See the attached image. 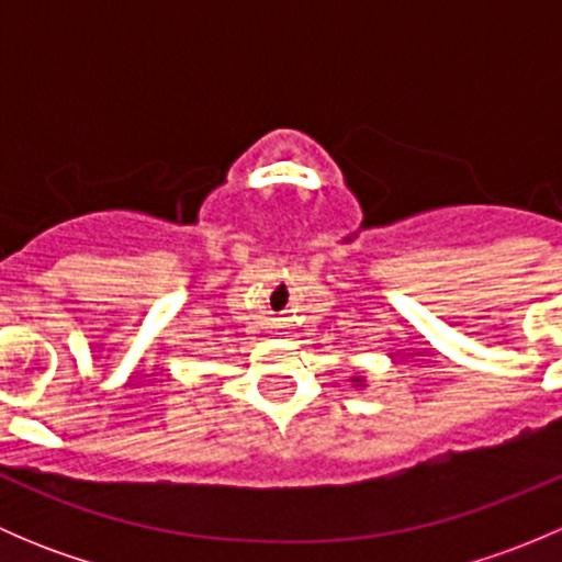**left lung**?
<instances>
[{
    "mask_svg": "<svg viewBox=\"0 0 562 562\" xmlns=\"http://www.w3.org/2000/svg\"><path fill=\"white\" fill-rule=\"evenodd\" d=\"M353 383H356V386H361V383H364V381H361V378H353Z\"/></svg>",
    "mask_w": 562,
    "mask_h": 562,
    "instance_id": "left-lung-1",
    "label": "left lung"
}]
</instances>
